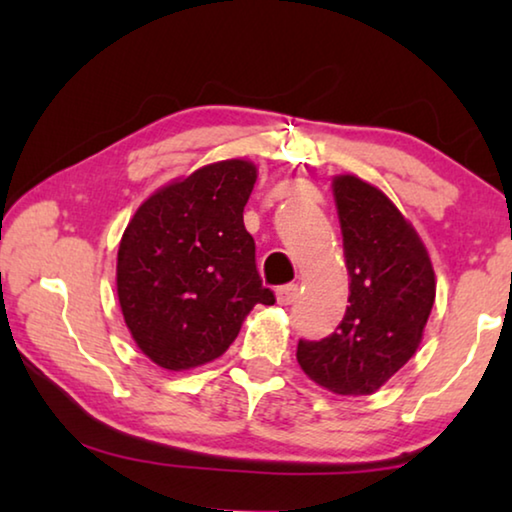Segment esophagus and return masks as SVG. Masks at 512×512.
<instances>
[{
	"label": "esophagus",
	"mask_w": 512,
	"mask_h": 512,
	"mask_svg": "<svg viewBox=\"0 0 512 512\" xmlns=\"http://www.w3.org/2000/svg\"><path fill=\"white\" fill-rule=\"evenodd\" d=\"M298 293H300L298 284H284V287L275 291V296H277V302H280L282 307H287V305H293V302H296Z\"/></svg>",
	"instance_id": "esophagus-1"
}]
</instances>
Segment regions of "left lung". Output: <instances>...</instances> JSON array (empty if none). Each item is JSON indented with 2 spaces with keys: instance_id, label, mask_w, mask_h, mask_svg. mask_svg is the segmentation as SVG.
<instances>
[{
  "instance_id": "8db88e82",
  "label": "left lung",
  "mask_w": 512,
  "mask_h": 512,
  "mask_svg": "<svg viewBox=\"0 0 512 512\" xmlns=\"http://www.w3.org/2000/svg\"><path fill=\"white\" fill-rule=\"evenodd\" d=\"M350 307L325 339L298 341L309 379L336 395H370L384 386L422 341L436 300L427 248L402 212L357 176H336Z\"/></svg>"
}]
</instances>
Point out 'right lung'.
<instances>
[{"mask_svg":"<svg viewBox=\"0 0 512 512\" xmlns=\"http://www.w3.org/2000/svg\"><path fill=\"white\" fill-rule=\"evenodd\" d=\"M257 169L207 164L146 198L117 253L121 314L146 357L189 370L230 348L255 305H273L255 264L244 207Z\"/></svg>","mask_w":512,"mask_h":512,"instance_id":"right-lung-1","label":"right lung"}]
</instances>
